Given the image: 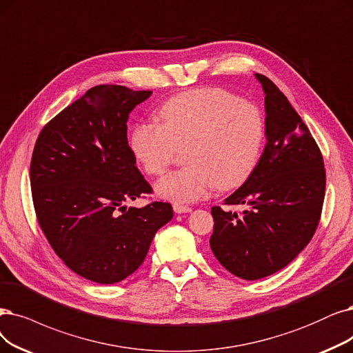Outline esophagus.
Wrapping results in <instances>:
<instances>
[{"instance_id":"esophagus-1","label":"esophagus","mask_w":353,"mask_h":353,"mask_svg":"<svg viewBox=\"0 0 353 353\" xmlns=\"http://www.w3.org/2000/svg\"><path fill=\"white\" fill-rule=\"evenodd\" d=\"M174 211L176 214H182V213H191L192 208L188 205H182V204H174Z\"/></svg>"}]
</instances>
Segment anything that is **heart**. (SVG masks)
I'll use <instances>...</instances> for the list:
<instances>
[{
  "label": "heart",
  "instance_id": "b5f03b06",
  "mask_svg": "<svg viewBox=\"0 0 353 353\" xmlns=\"http://www.w3.org/2000/svg\"><path fill=\"white\" fill-rule=\"evenodd\" d=\"M158 123H137L130 134L136 161L148 175L159 176L178 149L184 169L163 176L154 191L175 203L201 200L216 185L232 190L256 166L265 136L261 110L221 88L181 92L159 108Z\"/></svg>",
  "mask_w": 353,
  "mask_h": 353
}]
</instances>
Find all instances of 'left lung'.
Instances as JSON below:
<instances>
[{
    "mask_svg": "<svg viewBox=\"0 0 353 353\" xmlns=\"http://www.w3.org/2000/svg\"><path fill=\"white\" fill-rule=\"evenodd\" d=\"M265 95L266 145L245 184L224 200L242 214L211 208L210 248L233 275L255 281L283 270L312 241L326 190L321 152L287 97L255 74Z\"/></svg>",
    "mask_w": 353,
    "mask_h": 353,
    "instance_id": "left-lung-1",
    "label": "left lung"
}]
</instances>
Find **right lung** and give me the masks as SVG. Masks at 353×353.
Wrapping results in <instances>:
<instances>
[{
	"label": "right lung",
	"instance_id": "right-lung-1",
	"mask_svg": "<svg viewBox=\"0 0 353 353\" xmlns=\"http://www.w3.org/2000/svg\"><path fill=\"white\" fill-rule=\"evenodd\" d=\"M150 95L97 85L50 120L34 145L30 184L40 228L69 270L97 284L132 275L174 217L168 203L124 204L152 192L128 142L130 112Z\"/></svg>",
	"mask_w": 353,
	"mask_h": 353
}]
</instances>
